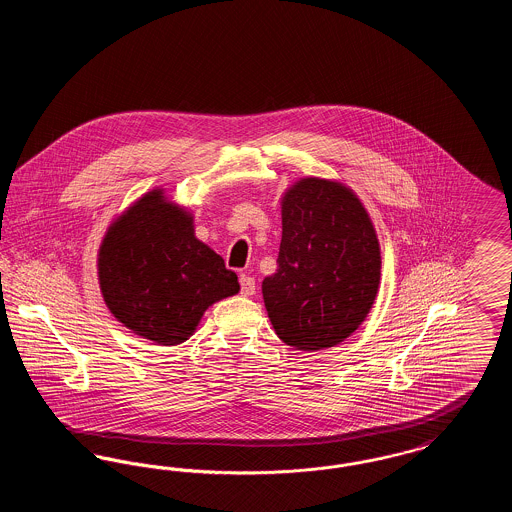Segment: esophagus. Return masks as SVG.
<instances>
[{
  "label": "esophagus",
  "instance_id": "obj_1",
  "mask_svg": "<svg viewBox=\"0 0 512 512\" xmlns=\"http://www.w3.org/2000/svg\"><path fill=\"white\" fill-rule=\"evenodd\" d=\"M255 278H251V276H247V274H242L240 276V292L245 297H249V295H253L255 293Z\"/></svg>",
  "mask_w": 512,
  "mask_h": 512
}]
</instances>
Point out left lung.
I'll return each instance as SVG.
<instances>
[{
	"mask_svg": "<svg viewBox=\"0 0 512 512\" xmlns=\"http://www.w3.org/2000/svg\"><path fill=\"white\" fill-rule=\"evenodd\" d=\"M278 268L263 280L276 336L299 351L334 347L365 320L380 284V244L361 199L301 178L282 197Z\"/></svg>",
	"mask_w": 512,
	"mask_h": 512,
	"instance_id": "1",
	"label": "left lung"
}]
</instances>
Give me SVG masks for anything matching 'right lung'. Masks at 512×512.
<instances>
[{"label":"right lung","instance_id":"add662e5","mask_svg":"<svg viewBox=\"0 0 512 512\" xmlns=\"http://www.w3.org/2000/svg\"><path fill=\"white\" fill-rule=\"evenodd\" d=\"M99 288L109 311L134 334L178 345L203 313L240 292L236 272L194 236V217L147 192L115 220L98 255Z\"/></svg>","mask_w":512,"mask_h":512}]
</instances>
